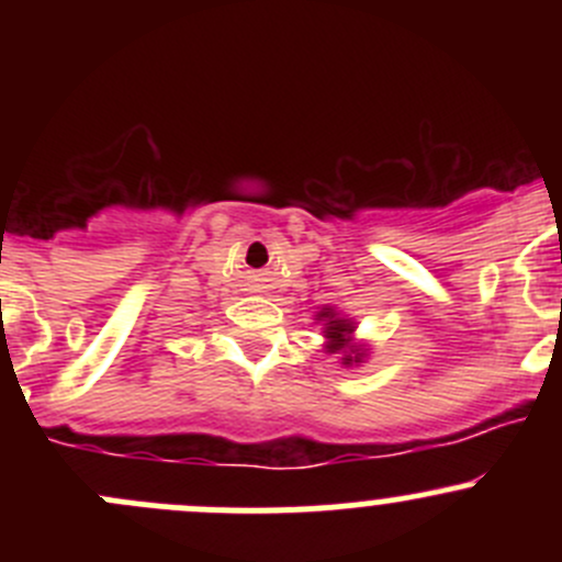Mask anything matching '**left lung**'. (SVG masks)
<instances>
[{
	"label": "left lung",
	"mask_w": 562,
	"mask_h": 562,
	"mask_svg": "<svg viewBox=\"0 0 562 562\" xmlns=\"http://www.w3.org/2000/svg\"><path fill=\"white\" fill-rule=\"evenodd\" d=\"M315 321H323V326H326L323 328V337L328 339V353H342V364H359V361L364 359V348H361V345H353V321L337 315V310L331 307H323Z\"/></svg>",
	"instance_id": "obj_1"
}]
</instances>
